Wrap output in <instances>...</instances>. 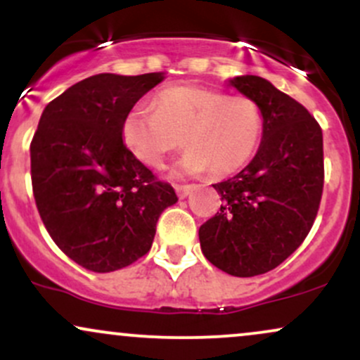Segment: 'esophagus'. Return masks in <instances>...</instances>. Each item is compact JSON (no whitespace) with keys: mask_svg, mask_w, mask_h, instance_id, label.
<instances>
[{"mask_svg":"<svg viewBox=\"0 0 360 360\" xmlns=\"http://www.w3.org/2000/svg\"><path fill=\"white\" fill-rule=\"evenodd\" d=\"M193 189H194V186H191V184L176 186V193H177V196L181 198V200H184L186 196H189V194H191Z\"/></svg>","mask_w":360,"mask_h":360,"instance_id":"obj_1","label":"esophagus"}]
</instances>
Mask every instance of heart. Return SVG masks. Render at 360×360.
Masks as SVG:
<instances>
[{"instance_id": "heart-1", "label": "heart", "mask_w": 360, "mask_h": 360, "mask_svg": "<svg viewBox=\"0 0 360 360\" xmlns=\"http://www.w3.org/2000/svg\"><path fill=\"white\" fill-rule=\"evenodd\" d=\"M150 108L134 106L122 122L123 146L148 167L166 166L181 146L188 152L176 174H235L250 162L264 131L260 106L247 96H229L200 86H172L155 96Z\"/></svg>"}]
</instances>
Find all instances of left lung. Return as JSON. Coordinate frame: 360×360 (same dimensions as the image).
<instances>
[{
	"label": "left lung",
	"instance_id": "left-lung-1",
	"mask_svg": "<svg viewBox=\"0 0 360 360\" xmlns=\"http://www.w3.org/2000/svg\"><path fill=\"white\" fill-rule=\"evenodd\" d=\"M229 84L260 106L264 131L249 166L213 184L223 205L200 226V243L218 269L252 278L284 262L311 230L323 191V135L303 105L264 77Z\"/></svg>",
	"mask_w": 360,
	"mask_h": 360
}]
</instances>
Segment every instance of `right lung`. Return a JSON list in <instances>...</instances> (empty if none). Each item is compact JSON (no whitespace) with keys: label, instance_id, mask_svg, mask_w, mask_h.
I'll return each instance as SVG.
<instances>
[{"label":"right lung","instance_id":"right-lung-1","mask_svg":"<svg viewBox=\"0 0 360 360\" xmlns=\"http://www.w3.org/2000/svg\"><path fill=\"white\" fill-rule=\"evenodd\" d=\"M164 72L86 77L45 106L30 146L40 218L57 247L93 272L146 255L160 213L177 201L122 140V122Z\"/></svg>","mask_w":360,"mask_h":360}]
</instances>
